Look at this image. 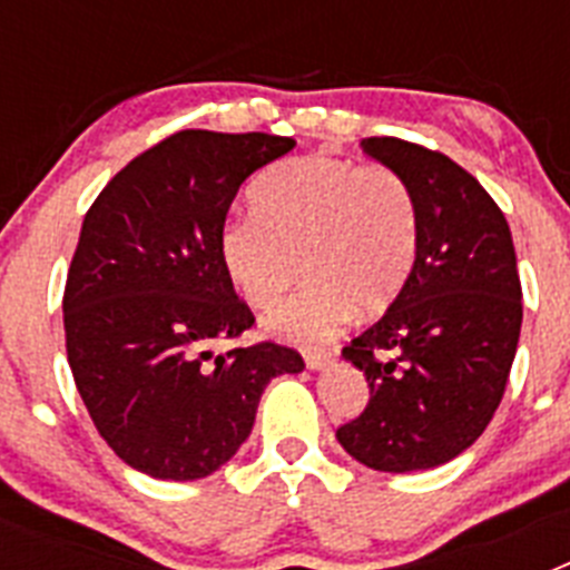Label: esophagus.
I'll return each instance as SVG.
<instances>
[{"label":"esophagus","instance_id":"esophagus-1","mask_svg":"<svg viewBox=\"0 0 570 570\" xmlns=\"http://www.w3.org/2000/svg\"><path fill=\"white\" fill-rule=\"evenodd\" d=\"M331 360H334L331 351H308V354H305V365H308L311 371H322L325 365H331Z\"/></svg>","mask_w":570,"mask_h":570}]
</instances>
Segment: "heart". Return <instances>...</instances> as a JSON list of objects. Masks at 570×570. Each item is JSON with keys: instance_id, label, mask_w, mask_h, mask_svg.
Here are the masks:
<instances>
[{"instance_id": "b5f03b06", "label": "heart", "mask_w": 570, "mask_h": 570, "mask_svg": "<svg viewBox=\"0 0 570 570\" xmlns=\"http://www.w3.org/2000/svg\"><path fill=\"white\" fill-rule=\"evenodd\" d=\"M256 210L234 216L219 254L242 299L271 308L308 274V285L265 316L276 340L316 347L354 320L394 305L420 254V208L391 165L299 156L262 174Z\"/></svg>"}]
</instances>
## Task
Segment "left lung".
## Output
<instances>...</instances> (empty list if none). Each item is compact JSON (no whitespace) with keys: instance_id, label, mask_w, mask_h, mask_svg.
I'll list each match as a JSON object with an SVG mask.
<instances>
[{"instance_id":"8db88e82","label":"left lung","mask_w":570,"mask_h":570,"mask_svg":"<svg viewBox=\"0 0 570 570\" xmlns=\"http://www.w3.org/2000/svg\"><path fill=\"white\" fill-rule=\"evenodd\" d=\"M405 176L420 254L405 291L342 347L371 400L336 440L374 471H425L460 456L500 407L522 328V285L505 214L465 168L396 136L362 139Z\"/></svg>"}]
</instances>
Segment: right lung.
Instances as JSON below:
<instances>
[{"instance_id": "right-lung-1", "label": "right lung", "mask_w": 570, "mask_h": 570, "mask_svg": "<svg viewBox=\"0 0 570 570\" xmlns=\"http://www.w3.org/2000/svg\"><path fill=\"white\" fill-rule=\"evenodd\" d=\"M291 136L179 130L130 159L85 214L65 282L73 382L114 454L156 480H203L248 440L294 347L210 345L254 328L219 236L239 185Z\"/></svg>"}]
</instances>
